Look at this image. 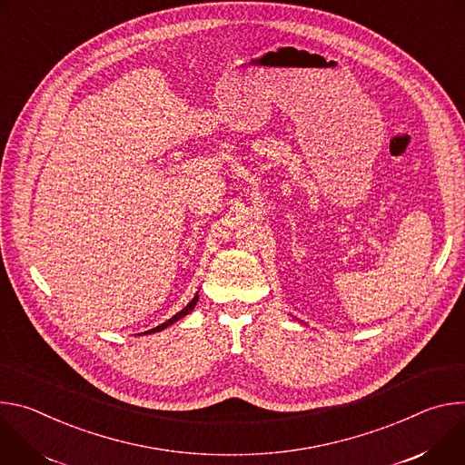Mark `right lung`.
Instances as JSON below:
<instances>
[{"label": "right lung", "instance_id": "add662e5", "mask_svg": "<svg viewBox=\"0 0 465 465\" xmlns=\"http://www.w3.org/2000/svg\"><path fill=\"white\" fill-rule=\"evenodd\" d=\"M197 301H199V295H197V293H195V295H193V299H192V301H190V302H188V304H186V306H184V308H183V311H181V312H177V314H175V316H173V318H172V320H168V322H164V323H163V325H159V327H154V329H151V331H147V332H143V334H151V332H161V331H164V329H168V327H170V325H173V323H175V322H179V320H181V318H184V316H186V314H190V312H192V311H193V306H195V304H197Z\"/></svg>", "mask_w": 465, "mask_h": 465}]
</instances>
